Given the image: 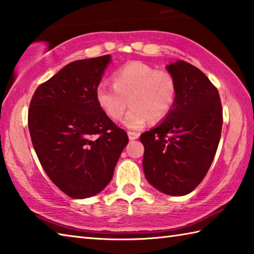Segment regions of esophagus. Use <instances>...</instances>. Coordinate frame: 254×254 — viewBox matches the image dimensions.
I'll use <instances>...</instances> for the list:
<instances>
[{
  "instance_id": "34e87169",
  "label": "esophagus",
  "mask_w": 254,
  "mask_h": 254,
  "mask_svg": "<svg viewBox=\"0 0 254 254\" xmlns=\"http://www.w3.org/2000/svg\"><path fill=\"white\" fill-rule=\"evenodd\" d=\"M127 135H128V139H130L131 141L132 140H136L137 139V137H139L140 136V134H139V133H136V132H127Z\"/></svg>"
}]
</instances>
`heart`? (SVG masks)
Here are the masks:
<instances>
[{
	"instance_id": "obj_1",
	"label": "heart",
	"mask_w": 254,
	"mask_h": 254,
	"mask_svg": "<svg viewBox=\"0 0 254 254\" xmlns=\"http://www.w3.org/2000/svg\"><path fill=\"white\" fill-rule=\"evenodd\" d=\"M113 85L101 82L96 86L95 96L100 108L114 121L121 120L128 103L124 126L139 130L149 119L158 122L173 108L177 98V82L171 73L155 70L140 61L124 64L112 75Z\"/></svg>"
}]
</instances>
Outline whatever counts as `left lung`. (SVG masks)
I'll list each match as a JSON object with an SVG mask.
<instances>
[{"instance_id": "obj_1", "label": "left lung", "mask_w": 254, "mask_h": 254, "mask_svg": "<svg viewBox=\"0 0 254 254\" xmlns=\"http://www.w3.org/2000/svg\"><path fill=\"white\" fill-rule=\"evenodd\" d=\"M167 70L177 82V98L163 122L142 133L143 170L151 186L169 195H186L209 171L222 130L216 87L199 68L179 60Z\"/></svg>"}]
</instances>
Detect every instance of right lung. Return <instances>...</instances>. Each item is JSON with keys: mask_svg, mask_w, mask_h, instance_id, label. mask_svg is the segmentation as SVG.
<instances>
[{"mask_svg": "<svg viewBox=\"0 0 254 254\" xmlns=\"http://www.w3.org/2000/svg\"><path fill=\"white\" fill-rule=\"evenodd\" d=\"M110 61L103 55L67 64L35 90L30 103L27 124L40 163L73 199L93 196L108 186L128 142L96 101Z\"/></svg>", "mask_w": 254, "mask_h": 254, "instance_id": "1", "label": "right lung"}]
</instances>
